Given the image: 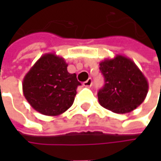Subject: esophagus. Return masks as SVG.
Masks as SVG:
<instances>
[{
  "instance_id": "34e87169",
  "label": "esophagus",
  "mask_w": 161,
  "mask_h": 161,
  "mask_svg": "<svg viewBox=\"0 0 161 161\" xmlns=\"http://www.w3.org/2000/svg\"><path fill=\"white\" fill-rule=\"evenodd\" d=\"M91 85H92V80L91 79H89L88 80H86V81L83 82V86L84 87H87V88L91 87Z\"/></svg>"
}]
</instances>
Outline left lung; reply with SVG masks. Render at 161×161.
<instances>
[{"mask_svg":"<svg viewBox=\"0 0 161 161\" xmlns=\"http://www.w3.org/2000/svg\"><path fill=\"white\" fill-rule=\"evenodd\" d=\"M105 85L97 93L103 108L117 114H125L144 101L149 84L137 65L120 54L99 64Z\"/></svg>","mask_w":161,"mask_h":161,"instance_id":"1","label":"left lung"}]
</instances>
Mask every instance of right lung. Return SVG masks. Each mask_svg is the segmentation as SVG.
<instances>
[{
	"label": "right lung",
	"instance_id": "add662e5",
	"mask_svg": "<svg viewBox=\"0 0 161 161\" xmlns=\"http://www.w3.org/2000/svg\"><path fill=\"white\" fill-rule=\"evenodd\" d=\"M68 64L55 53L42 55L22 82L23 94L30 106L45 115L64 113L73 104L79 82L75 73H69Z\"/></svg>",
	"mask_w": 161,
	"mask_h": 161
}]
</instances>
